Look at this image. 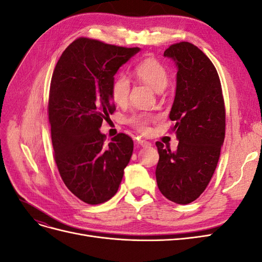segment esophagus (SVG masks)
I'll return each mask as SVG.
<instances>
[{
	"mask_svg": "<svg viewBox=\"0 0 262 262\" xmlns=\"http://www.w3.org/2000/svg\"><path fill=\"white\" fill-rule=\"evenodd\" d=\"M138 144H139V145H141L142 147H147V146H149V145H150L149 142L144 141V140H138Z\"/></svg>",
	"mask_w": 262,
	"mask_h": 262,
	"instance_id": "obj_1",
	"label": "esophagus"
}]
</instances>
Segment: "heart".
<instances>
[{"label": "heart", "mask_w": 262, "mask_h": 262, "mask_svg": "<svg viewBox=\"0 0 262 262\" xmlns=\"http://www.w3.org/2000/svg\"><path fill=\"white\" fill-rule=\"evenodd\" d=\"M133 74L139 81L145 83L156 93L165 90L168 84V71L160 61L148 58L141 61L133 69ZM131 89L130 78L124 74H118L112 84V98L119 106H123L129 99ZM155 117L148 113H133L128 118L126 122L139 130H145L147 124L153 121Z\"/></svg>", "instance_id": "obj_1"}]
</instances>
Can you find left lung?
Masks as SVG:
<instances>
[{
	"label": "left lung",
	"instance_id": "1",
	"mask_svg": "<svg viewBox=\"0 0 262 262\" xmlns=\"http://www.w3.org/2000/svg\"><path fill=\"white\" fill-rule=\"evenodd\" d=\"M164 55L176 63V95L169 114L179 143L175 152L157 142L160 191L178 204L194 201L208 187L225 138V106L215 67L194 45H171Z\"/></svg>",
	"mask_w": 262,
	"mask_h": 262
}]
</instances>
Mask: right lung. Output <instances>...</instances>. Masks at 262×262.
I'll use <instances>...</instances> for the list:
<instances>
[{
  "label": "right lung",
  "mask_w": 262,
  "mask_h": 262,
  "mask_svg": "<svg viewBox=\"0 0 262 262\" xmlns=\"http://www.w3.org/2000/svg\"><path fill=\"white\" fill-rule=\"evenodd\" d=\"M139 51L81 37L54 68L48 104L54 161L68 189L85 203L112 199L132 156L129 136L119 133L106 144L99 129L116 110L115 74Z\"/></svg>",
  "instance_id": "add662e5"
}]
</instances>
